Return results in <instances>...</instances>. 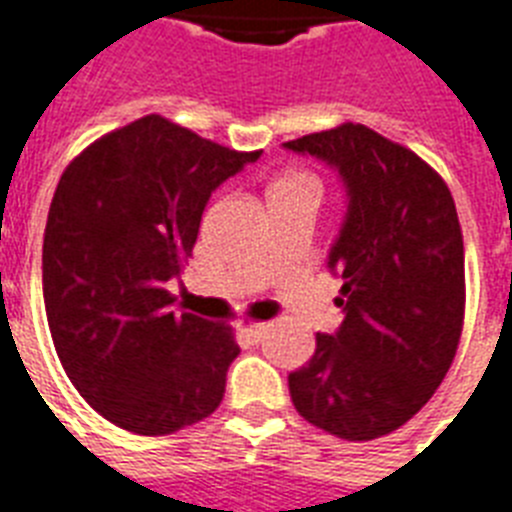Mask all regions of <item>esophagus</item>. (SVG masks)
I'll list each match as a JSON object with an SVG mask.
<instances>
[{
    "label": "esophagus",
    "instance_id": "obj_1",
    "mask_svg": "<svg viewBox=\"0 0 512 512\" xmlns=\"http://www.w3.org/2000/svg\"><path fill=\"white\" fill-rule=\"evenodd\" d=\"M268 323H255V321H247V318H242L239 321V331H242L247 339H252V342H260L265 334H268Z\"/></svg>",
    "mask_w": 512,
    "mask_h": 512
}]
</instances>
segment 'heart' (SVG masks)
Wrapping results in <instances>:
<instances>
[{"label":"heart","mask_w":512,"mask_h":512,"mask_svg":"<svg viewBox=\"0 0 512 512\" xmlns=\"http://www.w3.org/2000/svg\"><path fill=\"white\" fill-rule=\"evenodd\" d=\"M278 189H299V191H313V194H321L318 178L310 176V173H292V176L281 178V181H276V186H273V191Z\"/></svg>","instance_id":"obj_1"}]
</instances>
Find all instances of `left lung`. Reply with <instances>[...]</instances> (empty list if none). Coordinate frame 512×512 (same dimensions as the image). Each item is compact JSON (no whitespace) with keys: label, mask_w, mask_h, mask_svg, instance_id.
<instances>
[{"label":"left lung","mask_w":512,"mask_h":512,"mask_svg":"<svg viewBox=\"0 0 512 512\" xmlns=\"http://www.w3.org/2000/svg\"><path fill=\"white\" fill-rule=\"evenodd\" d=\"M339 170L347 215L328 268L342 278L336 334L289 373L297 413L347 442L405 426L450 371L465 315V255L444 178L360 123L286 141Z\"/></svg>","instance_id":"left-lung-1"}]
</instances>
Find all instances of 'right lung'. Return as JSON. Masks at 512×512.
<instances>
[{"mask_svg": "<svg viewBox=\"0 0 512 512\" xmlns=\"http://www.w3.org/2000/svg\"><path fill=\"white\" fill-rule=\"evenodd\" d=\"M257 157L144 115L62 173L41 255L49 331L78 394L120 429L173 434L223 400L234 331L176 313L168 284L210 194Z\"/></svg>", "mask_w": 512, "mask_h": 512, "instance_id": "obj_1", "label": "right lung"}]
</instances>
